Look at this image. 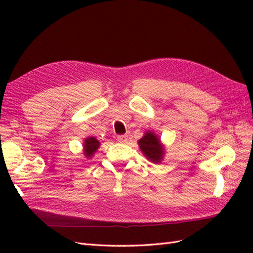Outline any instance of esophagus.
I'll return each mask as SVG.
<instances>
[{
	"instance_id": "obj_1",
	"label": "esophagus",
	"mask_w": 253,
	"mask_h": 253,
	"mask_svg": "<svg viewBox=\"0 0 253 253\" xmlns=\"http://www.w3.org/2000/svg\"><path fill=\"white\" fill-rule=\"evenodd\" d=\"M127 139H128L127 135H118V136H117V141H118V142L124 143V142L127 141Z\"/></svg>"
}]
</instances>
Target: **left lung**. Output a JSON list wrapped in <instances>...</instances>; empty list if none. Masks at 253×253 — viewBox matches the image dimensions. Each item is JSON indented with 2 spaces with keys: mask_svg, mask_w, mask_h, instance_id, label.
Here are the masks:
<instances>
[{
  "mask_svg": "<svg viewBox=\"0 0 253 253\" xmlns=\"http://www.w3.org/2000/svg\"><path fill=\"white\" fill-rule=\"evenodd\" d=\"M139 148L148 160L153 163H160L163 159L164 149L159 137L152 131H147L138 141Z\"/></svg>",
  "mask_w": 253,
  "mask_h": 253,
  "instance_id": "8db88e82",
  "label": "left lung"
}]
</instances>
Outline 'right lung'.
<instances>
[{
	"instance_id": "obj_1",
	"label": "right lung",
	"mask_w": 253,
	"mask_h": 253,
	"mask_svg": "<svg viewBox=\"0 0 253 253\" xmlns=\"http://www.w3.org/2000/svg\"><path fill=\"white\" fill-rule=\"evenodd\" d=\"M100 147V142L94 137H88L84 141V154L85 158H92L96 150Z\"/></svg>"
}]
</instances>
